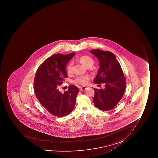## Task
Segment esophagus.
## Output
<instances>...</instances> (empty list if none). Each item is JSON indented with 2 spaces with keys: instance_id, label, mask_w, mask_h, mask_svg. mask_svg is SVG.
<instances>
[{
  "instance_id": "34e87169",
  "label": "esophagus",
  "mask_w": 158,
  "mask_h": 158,
  "mask_svg": "<svg viewBox=\"0 0 158 158\" xmlns=\"http://www.w3.org/2000/svg\"><path fill=\"white\" fill-rule=\"evenodd\" d=\"M86 88L87 87L86 86H82V87H80V91H85V89H86Z\"/></svg>"
}]
</instances>
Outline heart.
Listing matches in <instances>:
<instances>
[{
    "label": "heart",
    "instance_id": "b5f03b06",
    "mask_svg": "<svg viewBox=\"0 0 158 158\" xmlns=\"http://www.w3.org/2000/svg\"><path fill=\"white\" fill-rule=\"evenodd\" d=\"M79 61L86 68L91 67L94 64V60L88 56H82L79 59ZM73 63L70 62L66 66V72L67 74L72 75L73 73ZM89 79V76L85 75L77 77L73 81L74 83L81 85H85L88 83Z\"/></svg>",
    "mask_w": 158,
    "mask_h": 158
}]
</instances>
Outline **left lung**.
I'll return each mask as SVG.
<instances>
[{"instance_id": "8db88e82", "label": "left lung", "mask_w": 158, "mask_h": 158, "mask_svg": "<svg viewBox=\"0 0 158 158\" xmlns=\"http://www.w3.org/2000/svg\"><path fill=\"white\" fill-rule=\"evenodd\" d=\"M99 61V69L94 80L95 84L103 83L104 89H94V106L102 111L113 109L123 96L126 89V78L115 55L100 49L89 51Z\"/></svg>"}]
</instances>
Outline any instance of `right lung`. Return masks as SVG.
Wrapping results in <instances>:
<instances>
[{
    "label": "right lung",
    "mask_w": 158,
    "mask_h": 158,
    "mask_svg": "<svg viewBox=\"0 0 158 158\" xmlns=\"http://www.w3.org/2000/svg\"><path fill=\"white\" fill-rule=\"evenodd\" d=\"M75 54L52 55L39 66L35 73L33 89L36 98L42 106L56 116L67 115L75 108L78 88L71 85L64 93L60 90L67 77V63Z\"/></svg>",
    "instance_id": "right-lung-1"
}]
</instances>
